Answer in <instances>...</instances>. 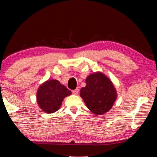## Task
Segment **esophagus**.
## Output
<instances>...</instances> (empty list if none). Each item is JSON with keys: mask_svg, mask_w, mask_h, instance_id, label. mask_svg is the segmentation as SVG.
Listing matches in <instances>:
<instances>
[{"mask_svg": "<svg viewBox=\"0 0 157 157\" xmlns=\"http://www.w3.org/2000/svg\"><path fill=\"white\" fill-rule=\"evenodd\" d=\"M78 93H79V89L78 88H77V89H75V90H73V94L74 95L78 94Z\"/></svg>", "mask_w": 157, "mask_h": 157, "instance_id": "obj_1", "label": "esophagus"}]
</instances>
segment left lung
Segmentation results:
<instances>
[{
	"label": "left lung",
	"mask_w": 157,
	"mask_h": 157,
	"mask_svg": "<svg viewBox=\"0 0 157 157\" xmlns=\"http://www.w3.org/2000/svg\"><path fill=\"white\" fill-rule=\"evenodd\" d=\"M86 84L80 90V96L87 108L96 115L108 112L117 98L111 81L103 73L97 72L87 77Z\"/></svg>",
	"instance_id": "1"
}]
</instances>
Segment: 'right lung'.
<instances>
[{
	"instance_id": "1",
	"label": "right lung",
	"mask_w": 157,
	"mask_h": 157,
	"mask_svg": "<svg viewBox=\"0 0 157 157\" xmlns=\"http://www.w3.org/2000/svg\"><path fill=\"white\" fill-rule=\"evenodd\" d=\"M71 94L70 90L59 81L50 79L42 84L37 90V103L44 112L52 113L60 108L63 98Z\"/></svg>"
}]
</instances>
